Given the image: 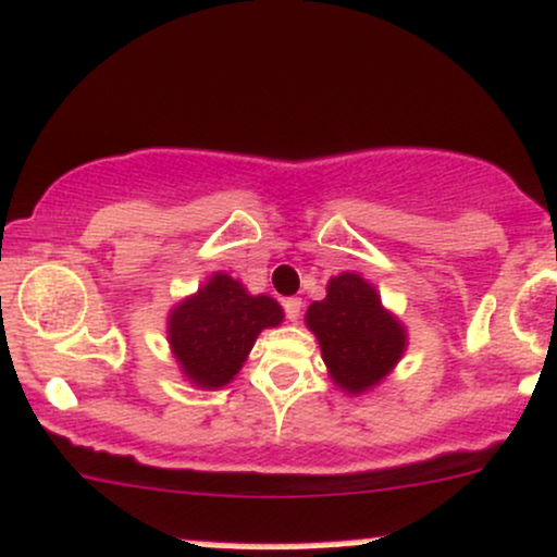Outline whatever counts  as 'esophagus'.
Listing matches in <instances>:
<instances>
[{"label": "esophagus", "mask_w": 557, "mask_h": 557, "mask_svg": "<svg viewBox=\"0 0 557 557\" xmlns=\"http://www.w3.org/2000/svg\"><path fill=\"white\" fill-rule=\"evenodd\" d=\"M284 310H286V318H289V321H297L299 312H302V299H299V297H286L284 299Z\"/></svg>", "instance_id": "34e87169"}]
</instances>
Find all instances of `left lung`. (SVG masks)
<instances>
[{
    "mask_svg": "<svg viewBox=\"0 0 557 557\" xmlns=\"http://www.w3.org/2000/svg\"><path fill=\"white\" fill-rule=\"evenodd\" d=\"M305 326L315 334L336 389L349 397L379 386L408 349L405 323L384 308L376 286L355 271L329 278L326 297L310 305Z\"/></svg>",
    "mask_w": 557,
    "mask_h": 557,
    "instance_id": "1",
    "label": "left lung"
}]
</instances>
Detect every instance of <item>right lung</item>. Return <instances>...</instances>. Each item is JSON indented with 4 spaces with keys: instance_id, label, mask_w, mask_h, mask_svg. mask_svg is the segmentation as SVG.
<instances>
[{
    "instance_id": "add662e5",
    "label": "right lung",
    "mask_w": 557,
    "mask_h": 557,
    "mask_svg": "<svg viewBox=\"0 0 557 557\" xmlns=\"http://www.w3.org/2000/svg\"><path fill=\"white\" fill-rule=\"evenodd\" d=\"M284 308L252 295L239 278L215 271L195 295L168 310L165 334L181 376L202 392L223 389L242 371L260 331L276 329Z\"/></svg>"
}]
</instances>
